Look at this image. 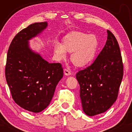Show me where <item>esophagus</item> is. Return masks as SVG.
<instances>
[{"label":"esophagus","mask_w":132,"mask_h":132,"mask_svg":"<svg viewBox=\"0 0 132 132\" xmlns=\"http://www.w3.org/2000/svg\"><path fill=\"white\" fill-rule=\"evenodd\" d=\"M64 75H66V76H69L71 75L70 71L66 69H64Z\"/></svg>","instance_id":"1"}]
</instances>
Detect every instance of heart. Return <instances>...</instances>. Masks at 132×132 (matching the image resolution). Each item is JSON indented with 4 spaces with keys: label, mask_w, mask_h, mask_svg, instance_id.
<instances>
[{
    "label": "heart",
    "mask_w": 132,
    "mask_h": 132,
    "mask_svg": "<svg viewBox=\"0 0 132 132\" xmlns=\"http://www.w3.org/2000/svg\"><path fill=\"white\" fill-rule=\"evenodd\" d=\"M99 42L94 35L79 31H72L63 38V44L54 42V55L57 60L66 57V53H71L70 60L75 66L82 67L91 62L97 50Z\"/></svg>",
    "instance_id": "heart-1"
}]
</instances>
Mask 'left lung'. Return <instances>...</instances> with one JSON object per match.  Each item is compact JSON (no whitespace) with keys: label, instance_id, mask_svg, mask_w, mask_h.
<instances>
[{"label":"left lung","instance_id":"obj_1","mask_svg":"<svg viewBox=\"0 0 132 132\" xmlns=\"http://www.w3.org/2000/svg\"><path fill=\"white\" fill-rule=\"evenodd\" d=\"M107 33L105 46L94 62L76 76L83 111L89 116L105 112L113 105L123 78L119 43L112 33L109 30Z\"/></svg>","mask_w":132,"mask_h":132}]
</instances>
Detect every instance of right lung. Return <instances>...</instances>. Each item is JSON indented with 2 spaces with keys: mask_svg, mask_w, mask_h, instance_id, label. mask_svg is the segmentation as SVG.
<instances>
[{
  "mask_svg": "<svg viewBox=\"0 0 132 132\" xmlns=\"http://www.w3.org/2000/svg\"><path fill=\"white\" fill-rule=\"evenodd\" d=\"M48 22L35 23L16 35L9 46L5 78L13 99L20 107L38 113L46 109L63 76L60 63H49L33 50L30 40L38 37Z\"/></svg>",
  "mask_w": 132,
  "mask_h": 132,
  "instance_id": "add662e5",
  "label": "right lung"
}]
</instances>
